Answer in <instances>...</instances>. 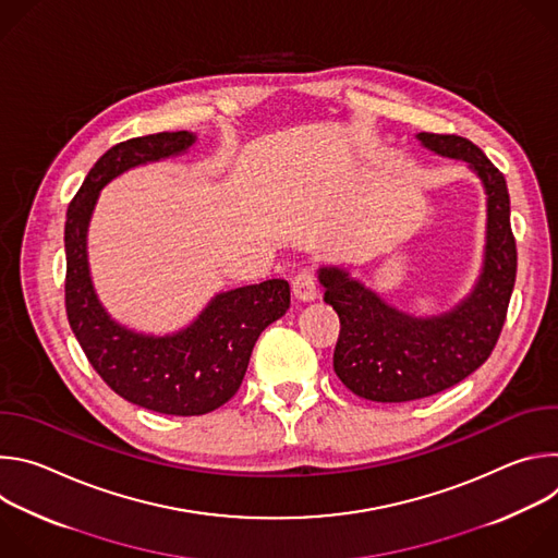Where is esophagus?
Instances as JSON below:
<instances>
[{"mask_svg":"<svg viewBox=\"0 0 558 558\" xmlns=\"http://www.w3.org/2000/svg\"><path fill=\"white\" fill-rule=\"evenodd\" d=\"M291 291L293 295L300 300V302H311L317 298V282H315V276L313 271L308 269H302L293 276L291 280Z\"/></svg>","mask_w":558,"mask_h":558,"instance_id":"esophagus-1","label":"esophagus"}]
</instances>
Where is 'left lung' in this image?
Listing matches in <instances>:
<instances>
[{
    "label": "left lung",
    "mask_w": 558,
    "mask_h": 558,
    "mask_svg": "<svg viewBox=\"0 0 558 558\" xmlns=\"http://www.w3.org/2000/svg\"><path fill=\"white\" fill-rule=\"evenodd\" d=\"M424 147L461 158L488 196L484 269L452 311L413 317L386 304L340 267H320L325 302L340 317L333 368L342 384L371 402H413L441 392L480 368L493 353L517 280V243L504 174L472 141L420 132Z\"/></svg>",
    "instance_id": "left-lung-1"
}]
</instances>
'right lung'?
Returning a JSON list of instances; mask_svg holds the SVG:
<instances>
[{"label": "right lung", "instance_id": "add662e5", "mask_svg": "<svg viewBox=\"0 0 558 558\" xmlns=\"http://www.w3.org/2000/svg\"><path fill=\"white\" fill-rule=\"evenodd\" d=\"M194 134L158 132L110 147L65 214V313L74 338L101 379L123 400L163 415H205L241 388L260 333L291 304L287 280L218 293L196 320L172 336L134 333L101 306L88 269L86 235L99 192L130 168L185 151Z\"/></svg>", "mask_w": 558, "mask_h": 558}]
</instances>
